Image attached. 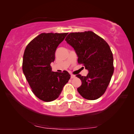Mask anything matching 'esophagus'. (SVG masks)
<instances>
[{
	"mask_svg": "<svg viewBox=\"0 0 134 134\" xmlns=\"http://www.w3.org/2000/svg\"><path fill=\"white\" fill-rule=\"evenodd\" d=\"M76 77L75 75H73V74H71V79H74Z\"/></svg>",
	"mask_w": 134,
	"mask_h": 134,
	"instance_id": "34e87169",
	"label": "esophagus"
}]
</instances>
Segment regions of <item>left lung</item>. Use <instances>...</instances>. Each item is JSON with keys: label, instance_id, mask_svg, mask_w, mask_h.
Wrapping results in <instances>:
<instances>
[{"label": "left lung", "instance_id": "left-lung-1", "mask_svg": "<svg viewBox=\"0 0 134 134\" xmlns=\"http://www.w3.org/2000/svg\"><path fill=\"white\" fill-rule=\"evenodd\" d=\"M65 41L75 50L78 63L89 71L86 76L76 75L82 83L78 92L86 99H97L105 92L114 71L109 46L92 31L70 33Z\"/></svg>", "mask_w": 134, "mask_h": 134}]
</instances>
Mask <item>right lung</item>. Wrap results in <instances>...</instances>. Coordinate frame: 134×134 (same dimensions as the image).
<instances>
[{"label":"right lung","mask_w":134,"mask_h":134,"mask_svg":"<svg viewBox=\"0 0 134 134\" xmlns=\"http://www.w3.org/2000/svg\"><path fill=\"white\" fill-rule=\"evenodd\" d=\"M68 33H42L32 40L25 49L22 70L36 96L44 102L58 98L70 79L67 71H52L51 63L55 60L58 45Z\"/></svg>","instance_id":"1"}]
</instances>
